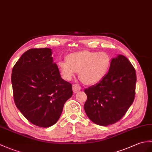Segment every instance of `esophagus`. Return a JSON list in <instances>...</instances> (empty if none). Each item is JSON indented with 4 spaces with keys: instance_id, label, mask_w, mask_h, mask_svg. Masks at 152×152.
<instances>
[{
    "instance_id": "obj_1",
    "label": "esophagus",
    "mask_w": 152,
    "mask_h": 152,
    "mask_svg": "<svg viewBox=\"0 0 152 152\" xmlns=\"http://www.w3.org/2000/svg\"><path fill=\"white\" fill-rule=\"evenodd\" d=\"M81 89H82V88H81L80 85L78 84H74L72 86V90H73V92L75 93L79 92Z\"/></svg>"
}]
</instances>
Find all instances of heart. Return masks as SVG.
<instances>
[{"label": "heart", "mask_w": 152, "mask_h": 152, "mask_svg": "<svg viewBox=\"0 0 152 152\" xmlns=\"http://www.w3.org/2000/svg\"><path fill=\"white\" fill-rule=\"evenodd\" d=\"M66 61L58 62L63 78L70 80L76 72L79 77L87 85L96 84L103 80L111 65V59L105 52L82 51L70 54Z\"/></svg>", "instance_id": "obj_1"}]
</instances>
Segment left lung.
Returning a JSON list of instances; mask_svg holds the SVG:
<instances>
[{
	"label": "left lung",
	"mask_w": 152,
	"mask_h": 152,
	"mask_svg": "<svg viewBox=\"0 0 152 152\" xmlns=\"http://www.w3.org/2000/svg\"><path fill=\"white\" fill-rule=\"evenodd\" d=\"M137 76L122 55L111 60L109 72L96 86L85 89L84 109L91 121L100 126L113 124L126 113L135 99Z\"/></svg>",
	"instance_id": "left-lung-1"
}]
</instances>
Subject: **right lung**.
Segmentation results:
<instances>
[{
	"instance_id": "1",
	"label": "right lung",
	"mask_w": 152,
	"mask_h": 152,
	"mask_svg": "<svg viewBox=\"0 0 152 152\" xmlns=\"http://www.w3.org/2000/svg\"><path fill=\"white\" fill-rule=\"evenodd\" d=\"M12 83L17 107L28 121L42 128L57 122L72 95V84L61 77L48 48L24 52L13 66Z\"/></svg>"
}]
</instances>
